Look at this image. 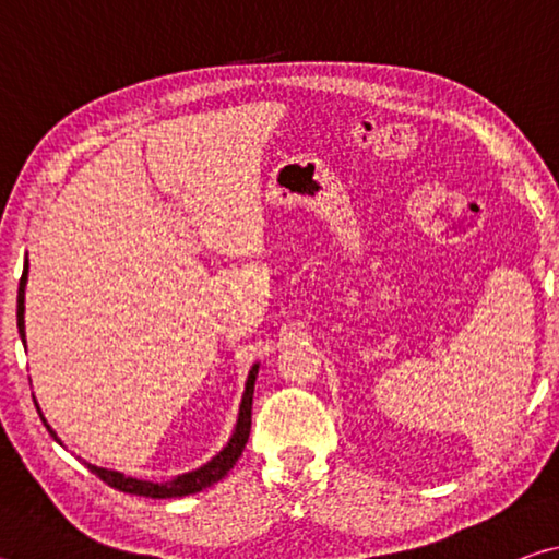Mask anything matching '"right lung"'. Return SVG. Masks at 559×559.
I'll return each mask as SVG.
<instances>
[{"label": "right lung", "mask_w": 559, "mask_h": 559, "mask_svg": "<svg viewBox=\"0 0 559 559\" xmlns=\"http://www.w3.org/2000/svg\"><path fill=\"white\" fill-rule=\"evenodd\" d=\"M26 281H29V259L24 261V273H22V281H19V293H16V328H19V335H22L24 347H26V325H24ZM257 377H259V362L251 367L249 377H246L241 404H239V416H236V424H234V431H231L229 441L224 443V449L219 453H214L210 461L202 463L200 468L179 473V476L163 480V484H155V480H143V478H132V476H126V473H120V471L100 468V466H96V463H86L88 471L96 473L100 480H106L110 488H118V490H122V493H132V496H145V498H182V496L200 493V490L214 486L216 480H222L226 473H229L236 466V461H239V456L243 453L246 441H249L253 384H257ZM34 404H36V400H34ZM36 409H39L44 427L49 429L53 441L61 443L59 433H56L49 427V421H46V416L41 414L39 404H36Z\"/></svg>", "instance_id": "add662e5"}]
</instances>
